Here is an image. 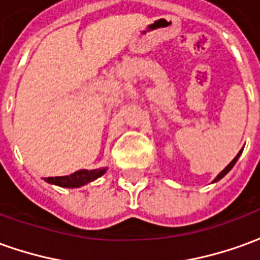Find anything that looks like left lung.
I'll return each mask as SVG.
<instances>
[{
    "label": "left lung",
    "instance_id": "left-lung-1",
    "mask_svg": "<svg viewBox=\"0 0 260 260\" xmlns=\"http://www.w3.org/2000/svg\"><path fill=\"white\" fill-rule=\"evenodd\" d=\"M241 152H242V150H241ZM241 152L238 153V154H237V156H235V158H234V160H233V161H231V163H230L229 166H227V167H225V169H224L223 171H221V173H220V174L217 175V178H216V180H214V181H218V180H221V178H223L224 175L227 174V173H229L230 170H231V169H233V167H234V164L237 163V160H238V157H240Z\"/></svg>",
    "mask_w": 260,
    "mask_h": 260
}]
</instances>
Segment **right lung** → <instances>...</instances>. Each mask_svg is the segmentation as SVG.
Listing matches in <instances>:
<instances>
[{"mask_svg": "<svg viewBox=\"0 0 260 260\" xmlns=\"http://www.w3.org/2000/svg\"><path fill=\"white\" fill-rule=\"evenodd\" d=\"M104 173H106V169L90 170V171L79 170V171H75L74 174L64 175V177H48L46 178V181L54 185L64 186V188H78V186L85 185L87 182L102 177Z\"/></svg>", "mask_w": 260, "mask_h": 260, "instance_id": "right-lung-1", "label": "right lung"}]
</instances>
